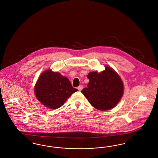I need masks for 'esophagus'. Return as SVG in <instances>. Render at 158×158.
<instances>
[{"label":"esophagus","instance_id":"esophagus-1","mask_svg":"<svg viewBox=\"0 0 158 158\" xmlns=\"http://www.w3.org/2000/svg\"><path fill=\"white\" fill-rule=\"evenodd\" d=\"M83 86H82V85L79 86V87L77 88V89H78V90H79V91H81L82 89H83Z\"/></svg>","mask_w":158,"mask_h":158}]
</instances>
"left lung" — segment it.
<instances>
[{"label":"left lung","instance_id":"8db88e82","mask_svg":"<svg viewBox=\"0 0 158 158\" xmlns=\"http://www.w3.org/2000/svg\"><path fill=\"white\" fill-rule=\"evenodd\" d=\"M88 87L81 92L92 106L100 110L114 108L120 101L124 91L123 84L118 74L110 66L98 73L90 72Z\"/></svg>","mask_w":158,"mask_h":158}]
</instances>
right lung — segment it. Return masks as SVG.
<instances>
[{
  "instance_id": "obj_1",
  "label": "right lung",
  "mask_w": 158,
  "mask_h": 158,
  "mask_svg": "<svg viewBox=\"0 0 158 158\" xmlns=\"http://www.w3.org/2000/svg\"><path fill=\"white\" fill-rule=\"evenodd\" d=\"M77 90L72 87L66 77L51 70H47L42 73L35 86V94L38 101L52 109L61 107Z\"/></svg>"
}]
</instances>
